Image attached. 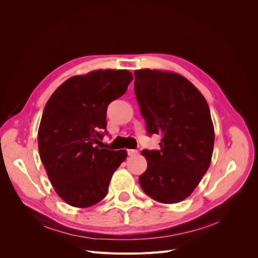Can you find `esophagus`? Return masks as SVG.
I'll return each instance as SVG.
<instances>
[{"label": "esophagus", "mask_w": 258, "mask_h": 258, "mask_svg": "<svg viewBox=\"0 0 258 258\" xmlns=\"http://www.w3.org/2000/svg\"><path fill=\"white\" fill-rule=\"evenodd\" d=\"M128 156H136L139 154V152L137 150H127Z\"/></svg>", "instance_id": "34e87169"}]
</instances>
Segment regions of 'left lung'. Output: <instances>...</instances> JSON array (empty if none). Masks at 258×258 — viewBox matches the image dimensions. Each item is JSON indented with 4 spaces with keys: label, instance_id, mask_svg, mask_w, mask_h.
Returning <instances> with one entry per match:
<instances>
[{
    "label": "left lung",
    "instance_id": "1",
    "mask_svg": "<svg viewBox=\"0 0 258 258\" xmlns=\"http://www.w3.org/2000/svg\"><path fill=\"white\" fill-rule=\"evenodd\" d=\"M135 92L148 135H161L160 150H143L147 169L139 183L161 204H177L198 186L208 171L214 127L207 100L184 76L137 70Z\"/></svg>",
    "mask_w": 258,
    "mask_h": 258
}]
</instances>
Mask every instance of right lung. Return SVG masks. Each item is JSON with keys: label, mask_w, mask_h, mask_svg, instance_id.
<instances>
[{"label": "right lung", "mask_w": 258, "mask_h": 258, "mask_svg": "<svg viewBox=\"0 0 258 258\" xmlns=\"http://www.w3.org/2000/svg\"><path fill=\"white\" fill-rule=\"evenodd\" d=\"M127 70H97L67 80L45 105L38 152L49 181L68 205L88 208L107 194L127 152L97 146L106 132V110L127 91Z\"/></svg>", "instance_id": "obj_1"}]
</instances>
